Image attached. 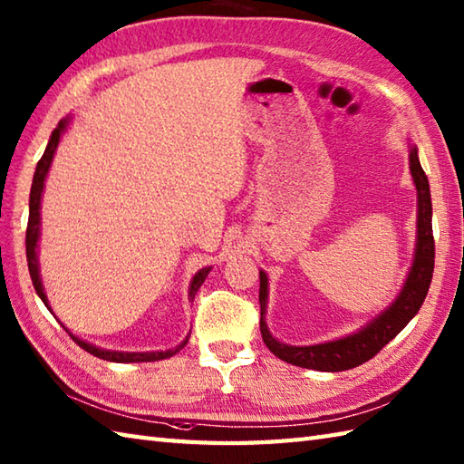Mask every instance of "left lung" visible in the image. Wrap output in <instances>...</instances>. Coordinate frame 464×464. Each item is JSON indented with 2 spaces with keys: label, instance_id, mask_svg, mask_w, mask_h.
<instances>
[{
  "label": "left lung",
  "instance_id": "1",
  "mask_svg": "<svg viewBox=\"0 0 464 464\" xmlns=\"http://www.w3.org/2000/svg\"><path fill=\"white\" fill-rule=\"evenodd\" d=\"M409 168L417 188V201H419V215H417V249L411 273L407 276V283L397 296L395 303L387 308L382 316L375 318L372 324L352 334L348 338L334 340L326 343H316V346H286L275 340L265 324V310H266V275L261 271V288H258V303H261V336L276 358H281L286 363L298 365V368L318 370V372H343L358 368V365L372 360L375 353L383 350L385 343H390L397 334H400L411 320L430 286L435 268V239H433V223H430V191L429 179L425 171L419 164L417 148H411L409 152Z\"/></svg>",
  "mask_w": 464,
  "mask_h": 464
}]
</instances>
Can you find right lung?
Instances as JSON below:
<instances>
[{"mask_svg": "<svg viewBox=\"0 0 464 464\" xmlns=\"http://www.w3.org/2000/svg\"><path fill=\"white\" fill-rule=\"evenodd\" d=\"M64 128H67V118L59 122V126L53 130L51 138H49V144L45 148V152H43L41 160L37 161V168H35V176H34V183H31V196H29V221H27V231H25V253H27V266H29V275H31V281H34V286L37 290V295L41 296L43 303L49 308L47 303V296L43 293V285H41V278H39V266H37V241H39V206H41V193H43V186H45V178H47V171L51 168V161H53V154H55L57 144L61 140V134ZM209 273V268H203L196 276H193L191 286H189V298L193 300L196 298L198 288L206 281V276ZM51 310V308H49ZM72 336V334H71ZM72 340L79 343L82 350H86L89 353L96 355V358L106 360V362H116V363H130V362H158V360H166L171 358V355L178 353L183 346H186L188 340H183L178 348L174 350H166V352H144V353H128V352H111V350H101L92 346V343H86L79 338Z\"/></svg>", "mask_w": 464, "mask_h": 464, "instance_id": "add662e5", "label": "right lung"}]
</instances>
